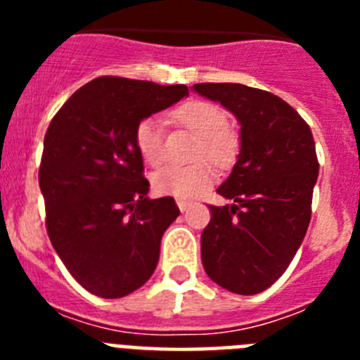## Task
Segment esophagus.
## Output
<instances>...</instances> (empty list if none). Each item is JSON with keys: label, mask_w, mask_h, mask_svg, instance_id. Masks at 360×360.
<instances>
[{"label": "esophagus", "mask_w": 360, "mask_h": 360, "mask_svg": "<svg viewBox=\"0 0 360 360\" xmlns=\"http://www.w3.org/2000/svg\"><path fill=\"white\" fill-rule=\"evenodd\" d=\"M176 205H178V209H180V211L186 212L187 209H189L191 205H193V203L187 202V200H182V198H180V200H176Z\"/></svg>", "instance_id": "obj_1"}]
</instances>
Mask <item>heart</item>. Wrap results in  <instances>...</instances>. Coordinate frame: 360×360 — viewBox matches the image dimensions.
Listing matches in <instances>:
<instances>
[{
    "instance_id": "1",
    "label": "heart",
    "mask_w": 360,
    "mask_h": 360,
    "mask_svg": "<svg viewBox=\"0 0 360 360\" xmlns=\"http://www.w3.org/2000/svg\"><path fill=\"white\" fill-rule=\"evenodd\" d=\"M174 122L200 136L196 157H207L219 167H227L236 160L238 136L227 128L229 117L218 104L207 101H187L173 111ZM135 146L142 160L158 165L164 160V131L155 117L142 119L135 128ZM214 182V169L202 160L193 165H165L153 174V187L157 193L178 198H193Z\"/></svg>"
}]
</instances>
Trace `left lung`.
Returning a JSON list of instances; mask_svg holds the SVG:
<instances>
[{"label":"left lung","instance_id":"1","mask_svg":"<svg viewBox=\"0 0 360 360\" xmlns=\"http://www.w3.org/2000/svg\"><path fill=\"white\" fill-rule=\"evenodd\" d=\"M193 90L227 108L240 122L241 149L211 205L202 232V263L219 287L241 295L266 290L303 243L319 174L310 126L278 95L234 82Z\"/></svg>","mask_w":360,"mask_h":360}]
</instances>
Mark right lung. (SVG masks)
I'll return each instance as SVG.
<instances>
[{
    "label": "right lung",
    "mask_w": 360,
    "mask_h": 360,
    "mask_svg": "<svg viewBox=\"0 0 360 360\" xmlns=\"http://www.w3.org/2000/svg\"><path fill=\"white\" fill-rule=\"evenodd\" d=\"M186 95L184 84L104 75L79 88L44 135L49 238L75 281L98 297L131 294L157 269L162 234L180 211L171 196L148 198L135 128Z\"/></svg>",
    "instance_id": "right-lung-1"
}]
</instances>
